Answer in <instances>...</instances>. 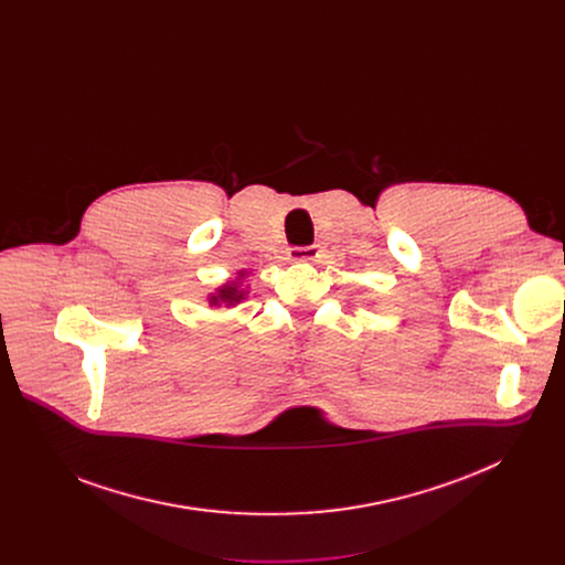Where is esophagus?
<instances>
[{
    "mask_svg": "<svg viewBox=\"0 0 565 565\" xmlns=\"http://www.w3.org/2000/svg\"><path fill=\"white\" fill-rule=\"evenodd\" d=\"M319 246H299V248H290L288 257L292 262H317L319 259Z\"/></svg>",
    "mask_w": 565,
    "mask_h": 565,
    "instance_id": "obj_1",
    "label": "esophagus"
}]
</instances>
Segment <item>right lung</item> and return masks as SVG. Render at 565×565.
Returning <instances> with one entry per match:
<instances>
[{
    "label": "right lung",
    "mask_w": 565,
    "mask_h": 565,
    "mask_svg": "<svg viewBox=\"0 0 565 565\" xmlns=\"http://www.w3.org/2000/svg\"><path fill=\"white\" fill-rule=\"evenodd\" d=\"M244 275H246V273H241L236 281L221 286V288H218V292L210 297V303H214V306H216V303H221V301H223V303L232 306V303H238L241 299H244V297H246V290H244V288H238L241 277H244Z\"/></svg>",
    "instance_id": "right-lung-1"
}]
</instances>
